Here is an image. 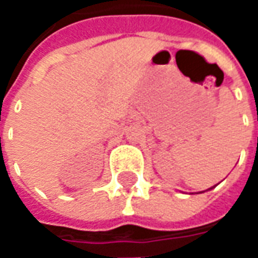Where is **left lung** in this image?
I'll use <instances>...</instances> for the list:
<instances>
[{
  "label": "left lung",
  "instance_id": "8db88e82",
  "mask_svg": "<svg viewBox=\"0 0 258 258\" xmlns=\"http://www.w3.org/2000/svg\"><path fill=\"white\" fill-rule=\"evenodd\" d=\"M213 188H214V186H213ZM213 188H209V189H213ZM209 189H207V190H209ZM200 194H202V192H200Z\"/></svg>",
  "mask_w": 258,
  "mask_h": 258
}]
</instances>
